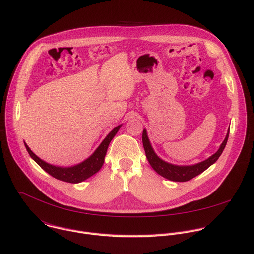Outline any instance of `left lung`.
Listing matches in <instances>:
<instances>
[{"instance_id":"left-lung-1","label":"left lung","mask_w":254,"mask_h":254,"mask_svg":"<svg viewBox=\"0 0 254 254\" xmlns=\"http://www.w3.org/2000/svg\"><path fill=\"white\" fill-rule=\"evenodd\" d=\"M228 136H229V130L227 132V135L225 137L224 142L221 144L219 150L214 155H212L210 158H207L204 161H201V162H199L197 164L189 165V166L174 165V164L165 162L164 160L159 158L151 146L146 129L143 130V145H144L146 156H147V159L149 161L150 165L158 174H160L161 176H163L171 181L184 182V181H189V180L194 178L195 176H197L198 174H200L201 172L206 170L211 165H213L216 162L226 147Z\"/></svg>"}]
</instances>
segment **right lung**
<instances>
[{
	"label": "right lung",
	"mask_w": 254,
	"mask_h": 254,
	"mask_svg": "<svg viewBox=\"0 0 254 254\" xmlns=\"http://www.w3.org/2000/svg\"><path fill=\"white\" fill-rule=\"evenodd\" d=\"M121 126H118L117 127H114L107 135L105 139L102 141V143L99 145V147L95 150V152L92 154L89 158H87L85 161H83L82 163H79L77 165L71 166V167H60V166H55L52 164H49L47 162H44L43 160L38 158L30 149L29 147L24 143L27 152L29 153L30 157L35 161V162L49 174H51L53 177L65 181V182H70V183H79L82 182L92 175H94L97 173L100 168L102 167L104 163V157L107 152V148L109 146V143L114 137V135L117 134L119 129L121 128Z\"/></svg>",
	"instance_id": "right-lung-1"
}]
</instances>
